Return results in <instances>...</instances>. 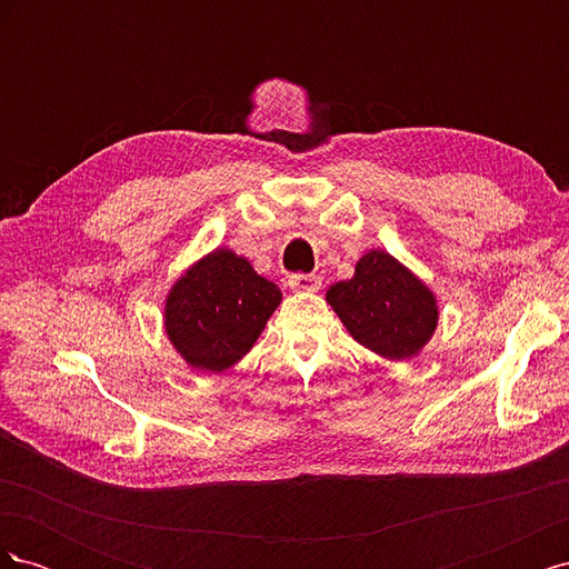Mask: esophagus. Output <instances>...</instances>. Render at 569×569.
Returning <instances> with one entry per match:
<instances>
[{
	"label": "esophagus",
	"instance_id": "34e87169",
	"mask_svg": "<svg viewBox=\"0 0 569 569\" xmlns=\"http://www.w3.org/2000/svg\"><path fill=\"white\" fill-rule=\"evenodd\" d=\"M287 284L295 289V291H318L322 287V278H320V274L297 272V274H289Z\"/></svg>",
	"mask_w": 569,
	"mask_h": 569
}]
</instances>
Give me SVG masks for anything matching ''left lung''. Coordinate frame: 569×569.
Masks as SVG:
<instances>
[{"label": "left lung", "mask_w": 569, "mask_h": 569, "mask_svg": "<svg viewBox=\"0 0 569 569\" xmlns=\"http://www.w3.org/2000/svg\"><path fill=\"white\" fill-rule=\"evenodd\" d=\"M327 303L366 349L389 360L416 356L437 330V299L387 251L360 258L356 274L327 289Z\"/></svg>", "instance_id": "left-lung-1"}]
</instances>
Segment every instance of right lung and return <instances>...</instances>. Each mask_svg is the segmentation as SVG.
I'll return each instance as SVG.
<instances>
[{
    "instance_id": "obj_1",
    "label": "right lung",
    "mask_w": 569,
    "mask_h": 569,
    "mask_svg": "<svg viewBox=\"0 0 569 569\" xmlns=\"http://www.w3.org/2000/svg\"><path fill=\"white\" fill-rule=\"evenodd\" d=\"M280 301L247 258L216 249L170 289L166 332L189 366L222 372L249 353Z\"/></svg>"
}]
</instances>
